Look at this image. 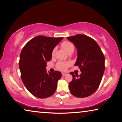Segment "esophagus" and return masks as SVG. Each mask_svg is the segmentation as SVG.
Listing matches in <instances>:
<instances>
[{"label":"esophagus","mask_w":122,"mask_h":122,"mask_svg":"<svg viewBox=\"0 0 122 122\" xmlns=\"http://www.w3.org/2000/svg\"><path fill=\"white\" fill-rule=\"evenodd\" d=\"M61 75H62V76H63V77H64L66 75V73H64V72H62V73H61Z\"/></svg>","instance_id":"esophagus-1"}]
</instances>
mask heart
<instances>
[{
    "label": "heart",
    "mask_w": 122,
    "mask_h": 122,
    "mask_svg": "<svg viewBox=\"0 0 122 122\" xmlns=\"http://www.w3.org/2000/svg\"><path fill=\"white\" fill-rule=\"evenodd\" d=\"M61 46L63 49L67 53H70V52L73 51V50H74V46H73L72 43L70 42V41H64V42L61 43ZM56 51V49L55 48V49L52 50V56H53L55 55ZM70 65H71L70 63L65 62V61H58L56 65L57 68L62 71L66 70L68 68V67H69Z\"/></svg>",
    "instance_id": "1"
}]
</instances>
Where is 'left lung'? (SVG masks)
Segmentation results:
<instances>
[{"instance_id":"left-lung-1","label":"left lung","mask_w":122,"mask_h":122,"mask_svg":"<svg viewBox=\"0 0 122 122\" xmlns=\"http://www.w3.org/2000/svg\"><path fill=\"white\" fill-rule=\"evenodd\" d=\"M67 39L77 50L75 66L81 71L79 76L71 72L73 79L69 87L71 94L78 98L92 95L98 88L105 70V58L95 40L84 35H77Z\"/></svg>"}]
</instances>
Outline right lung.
Returning <instances> with one entry per match:
<instances>
[{"label": "right lung", "instance_id": "1", "mask_svg": "<svg viewBox=\"0 0 122 122\" xmlns=\"http://www.w3.org/2000/svg\"><path fill=\"white\" fill-rule=\"evenodd\" d=\"M63 39L38 36L28 41L21 50L19 63L21 80L27 90L39 98L52 96L61 77L59 71L47 73L46 67L54 48Z\"/></svg>", "mask_w": 122, "mask_h": 122}]
</instances>
